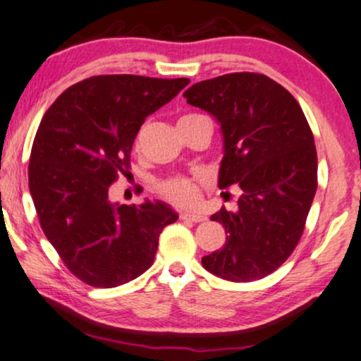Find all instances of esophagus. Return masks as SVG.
Listing matches in <instances>:
<instances>
[{
  "label": "esophagus",
  "instance_id": "obj_1",
  "mask_svg": "<svg viewBox=\"0 0 361 361\" xmlns=\"http://www.w3.org/2000/svg\"><path fill=\"white\" fill-rule=\"evenodd\" d=\"M180 220H185V221H192V224H200V221H205L207 216L204 215H199V214H180Z\"/></svg>",
  "mask_w": 361,
  "mask_h": 361
}]
</instances>
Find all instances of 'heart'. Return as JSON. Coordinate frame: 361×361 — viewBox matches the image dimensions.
<instances>
[{
	"mask_svg": "<svg viewBox=\"0 0 361 361\" xmlns=\"http://www.w3.org/2000/svg\"><path fill=\"white\" fill-rule=\"evenodd\" d=\"M190 116V115H187ZM159 194L176 207H189L199 199V184L190 177L176 176L159 182Z\"/></svg>",
	"mask_w": 361,
	"mask_h": 361,
	"instance_id": "1",
	"label": "heart"
}]
</instances>
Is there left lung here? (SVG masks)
Masks as SVG:
<instances>
[{"instance_id": "left-lung-1", "label": "left lung", "mask_w": 361, "mask_h": 361, "mask_svg": "<svg viewBox=\"0 0 361 361\" xmlns=\"http://www.w3.org/2000/svg\"><path fill=\"white\" fill-rule=\"evenodd\" d=\"M184 97L220 123L219 187L241 189L238 209L210 216L225 226L226 241L202 264L233 283L264 278L298 246L317 190V151L302 108L283 85L253 72L199 82Z\"/></svg>"}]
</instances>
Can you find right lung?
<instances>
[{
  "label": "right lung",
  "instance_id": "obj_1",
  "mask_svg": "<svg viewBox=\"0 0 361 361\" xmlns=\"http://www.w3.org/2000/svg\"><path fill=\"white\" fill-rule=\"evenodd\" d=\"M189 78L97 75L68 87L44 115L29 159V190L44 235L63 264L93 288H116L151 268L164 226L179 215L164 202L108 200L130 169L146 116Z\"/></svg>",
  "mask_w": 361,
  "mask_h": 361
}]
</instances>
